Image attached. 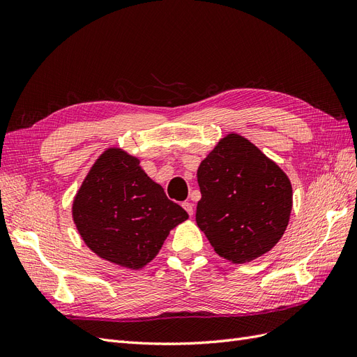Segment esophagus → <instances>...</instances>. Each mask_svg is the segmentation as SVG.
I'll use <instances>...</instances> for the list:
<instances>
[{"mask_svg":"<svg viewBox=\"0 0 357 357\" xmlns=\"http://www.w3.org/2000/svg\"><path fill=\"white\" fill-rule=\"evenodd\" d=\"M183 208L188 211L189 215L193 214V204L192 202H183Z\"/></svg>","mask_w":357,"mask_h":357,"instance_id":"1","label":"esophagus"}]
</instances>
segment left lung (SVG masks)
Instances as JSON below:
<instances>
[{
  "label": "left lung",
  "mask_w": 357,
  "mask_h": 357,
  "mask_svg": "<svg viewBox=\"0 0 357 357\" xmlns=\"http://www.w3.org/2000/svg\"><path fill=\"white\" fill-rule=\"evenodd\" d=\"M197 176V225L220 257L250 262L280 241L294 192L286 172L253 143L235 132L223 137Z\"/></svg>",
  "instance_id": "1"
}]
</instances>
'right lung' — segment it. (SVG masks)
<instances>
[{
	"label": "right lung",
	"instance_id": "1",
	"mask_svg": "<svg viewBox=\"0 0 357 357\" xmlns=\"http://www.w3.org/2000/svg\"><path fill=\"white\" fill-rule=\"evenodd\" d=\"M188 218L139 159L117 147L95 160L73 201V220L84 244L128 269L153 261L169 231Z\"/></svg>",
	"mask_w": 357,
	"mask_h": 357
}]
</instances>
